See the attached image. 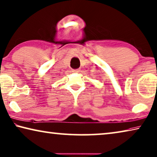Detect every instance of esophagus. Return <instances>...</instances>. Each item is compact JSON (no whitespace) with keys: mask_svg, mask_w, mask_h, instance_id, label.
<instances>
[{"mask_svg":"<svg viewBox=\"0 0 157 157\" xmlns=\"http://www.w3.org/2000/svg\"><path fill=\"white\" fill-rule=\"evenodd\" d=\"M79 71H79V69H74V70H73V72H74V73H79Z\"/></svg>","mask_w":157,"mask_h":157,"instance_id":"1","label":"esophagus"}]
</instances>
